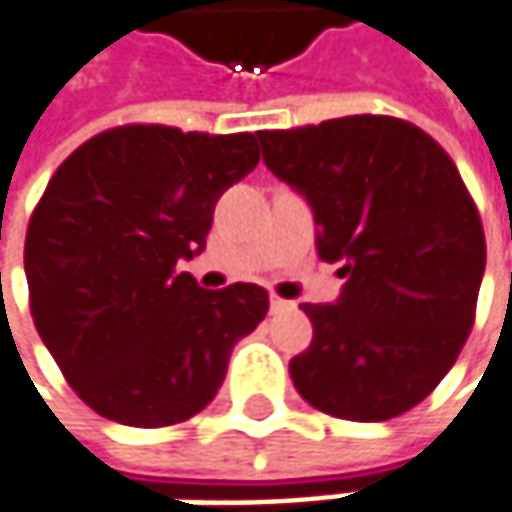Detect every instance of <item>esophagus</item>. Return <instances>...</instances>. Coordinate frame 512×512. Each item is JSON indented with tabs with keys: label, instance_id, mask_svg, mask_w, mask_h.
I'll list each match as a JSON object with an SVG mask.
<instances>
[{
	"label": "esophagus",
	"instance_id": "esophagus-1",
	"mask_svg": "<svg viewBox=\"0 0 512 512\" xmlns=\"http://www.w3.org/2000/svg\"><path fill=\"white\" fill-rule=\"evenodd\" d=\"M269 307H272V313H278V310H289L292 301H284V298H278V295H269Z\"/></svg>",
	"mask_w": 512,
	"mask_h": 512
}]
</instances>
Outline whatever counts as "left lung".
<instances>
[{"label": "left lung", "instance_id": "left-lung-1", "mask_svg": "<svg viewBox=\"0 0 512 512\" xmlns=\"http://www.w3.org/2000/svg\"><path fill=\"white\" fill-rule=\"evenodd\" d=\"M263 165L307 199L333 304H301L313 342L289 362L324 414L379 423L426 400L464 347L487 246L455 162L420 127L347 115L257 133Z\"/></svg>", "mask_w": 512, "mask_h": 512}]
</instances>
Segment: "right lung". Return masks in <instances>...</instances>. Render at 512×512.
I'll return each mask as SVG.
<instances>
[{
	"label": "right lung",
	"mask_w": 512,
	"mask_h": 512,
	"mask_svg": "<svg viewBox=\"0 0 512 512\" xmlns=\"http://www.w3.org/2000/svg\"><path fill=\"white\" fill-rule=\"evenodd\" d=\"M257 159L252 133L133 124L89 138L51 176L25 237L31 316L106 420L159 429L194 417L266 318V289H202L179 272L205 249L217 199Z\"/></svg>",
	"instance_id": "add662e5"
}]
</instances>
